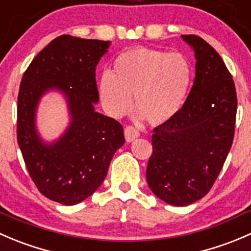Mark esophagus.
<instances>
[{"mask_svg": "<svg viewBox=\"0 0 251 251\" xmlns=\"http://www.w3.org/2000/svg\"><path fill=\"white\" fill-rule=\"evenodd\" d=\"M124 133H125V138L127 142H132V141H135L140 136L138 130L136 127H133V126H126Z\"/></svg>", "mask_w": 251, "mask_h": 251, "instance_id": "esophagus-1", "label": "esophagus"}]
</instances>
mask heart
<instances>
[{
    "mask_svg": "<svg viewBox=\"0 0 251 251\" xmlns=\"http://www.w3.org/2000/svg\"><path fill=\"white\" fill-rule=\"evenodd\" d=\"M193 82L190 61L180 52L148 48L124 51L110 72L98 82L101 105L113 118H121L135 105L152 125L172 120L184 106Z\"/></svg>",
    "mask_w": 251,
    "mask_h": 251,
    "instance_id": "obj_1",
    "label": "heart"
}]
</instances>
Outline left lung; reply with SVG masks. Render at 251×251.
Wrapping results in <instances>:
<instances>
[{"mask_svg": "<svg viewBox=\"0 0 251 251\" xmlns=\"http://www.w3.org/2000/svg\"><path fill=\"white\" fill-rule=\"evenodd\" d=\"M195 51L196 76L181 110L153 130L148 186L169 205L202 199L226 162L237 118V92L220 53L198 35H182Z\"/></svg>", "mask_w": 251, "mask_h": 251, "instance_id": "8db88e82", "label": "left lung"}]
</instances>
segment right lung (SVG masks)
Listing matches in <instances>:
<instances>
[{
  "mask_svg": "<svg viewBox=\"0 0 251 251\" xmlns=\"http://www.w3.org/2000/svg\"><path fill=\"white\" fill-rule=\"evenodd\" d=\"M111 41L61 35L46 45L23 75L17 104V141L38 190L62 205L86 200L104 181L116 150L125 143L115 119L94 110L99 99L96 67ZM50 88L68 97L73 123L56 144L41 143L33 116Z\"/></svg>",
  "mask_w": 251,
  "mask_h": 251,
  "instance_id": "right-lung-1",
  "label": "right lung"
}]
</instances>
